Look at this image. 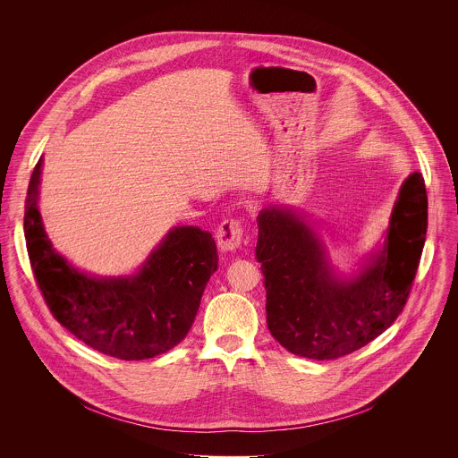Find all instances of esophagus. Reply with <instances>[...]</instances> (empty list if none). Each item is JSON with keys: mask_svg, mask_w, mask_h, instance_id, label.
Instances as JSON below:
<instances>
[{"mask_svg": "<svg viewBox=\"0 0 458 458\" xmlns=\"http://www.w3.org/2000/svg\"><path fill=\"white\" fill-rule=\"evenodd\" d=\"M216 242L220 250L236 252L243 243V224L238 218L224 220L216 229Z\"/></svg>", "mask_w": 458, "mask_h": 458, "instance_id": "esophagus-1", "label": "esophagus"}]
</instances>
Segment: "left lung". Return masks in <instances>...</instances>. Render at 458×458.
I'll return each instance as SVG.
<instances>
[{
    "instance_id": "obj_1",
    "label": "left lung",
    "mask_w": 458,
    "mask_h": 458,
    "mask_svg": "<svg viewBox=\"0 0 458 458\" xmlns=\"http://www.w3.org/2000/svg\"><path fill=\"white\" fill-rule=\"evenodd\" d=\"M421 173H412L393 206L383 247L352 278H338L309 222L287 206L258 216L256 256L266 287V323L289 352L310 360L351 354L385 329L407 303L428 224Z\"/></svg>"
}]
</instances>
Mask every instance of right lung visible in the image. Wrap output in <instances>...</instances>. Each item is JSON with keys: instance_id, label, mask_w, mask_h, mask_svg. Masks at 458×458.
Here are the masks:
<instances>
[{"instance_id": "1", "label": "right lung", "mask_w": 458, "mask_h": 458, "mask_svg": "<svg viewBox=\"0 0 458 458\" xmlns=\"http://www.w3.org/2000/svg\"><path fill=\"white\" fill-rule=\"evenodd\" d=\"M40 174L42 158L28 185L24 236L55 319L86 345L118 360H148L178 345L218 266L211 234L192 225L174 227L133 276H89L60 256L44 231L37 206Z\"/></svg>"}]
</instances>
